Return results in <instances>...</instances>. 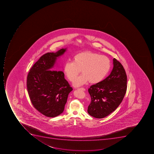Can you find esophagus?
I'll return each instance as SVG.
<instances>
[{
	"label": "esophagus",
	"mask_w": 154,
	"mask_h": 154,
	"mask_svg": "<svg viewBox=\"0 0 154 154\" xmlns=\"http://www.w3.org/2000/svg\"><path fill=\"white\" fill-rule=\"evenodd\" d=\"M78 89L79 90H82L83 91H85V88H78Z\"/></svg>",
	"instance_id": "esophagus-1"
}]
</instances>
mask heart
Segmentation results:
<instances>
[{"label":"heart","mask_w":154,"mask_h":154,"mask_svg":"<svg viewBox=\"0 0 154 154\" xmlns=\"http://www.w3.org/2000/svg\"><path fill=\"white\" fill-rule=\"evenodd\" d=\"M111 68V61L107 56L91 51L80 52L74 56L73 61H67L63 72L70 81H73L80 73V76L74 81L73 85L79 87L89 81L95 84L103 80Z\"/></svg>","instance_id":"b5f03b06"}]
</instances>
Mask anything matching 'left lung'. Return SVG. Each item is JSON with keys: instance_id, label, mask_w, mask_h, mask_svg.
I'll return each instance as SVG.
<instances>
[{"instance_id": "left-lung-1", "label": "left lung", "mask_w": 154, "mask_h": 154, "mask_svg": "<svg viewBox=\"0 0 154 154\" xmlns=\"http://www.w3.org/2000/svg\"><path fill=\"white\" fill-rule=\"evenodd\" d=\"M113 70L106 79L88 88L91 102L88 113L94 118L102 119L118 108L127 91V77L122 65L113 59Z\"/></svg>"}]
</instances>
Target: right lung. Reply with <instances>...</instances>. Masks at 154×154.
Segmentation results:
<instances>
[{
	"mask_svg": "<svg viewBox=\"0 0 154 154\" xmlns=\"http://www.w3.org/2000/svg\"><path fill=\"white\" fill-rule=\"evenodd\" d=\"M66 48L48 52L32 67L27 78V89L34 107L45 116L54 118L64 110L69 93L73 90L61 69L55 67L57 58Z\"/></svg>",
	"mask_w": 154,
	"mask_h": 154,
	"instance_id": "right-lung-1",
	"label": "right lung"
}]
</instances>
